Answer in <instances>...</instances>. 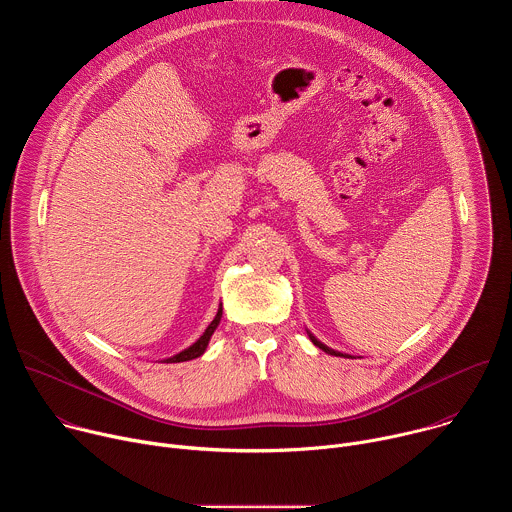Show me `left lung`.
Returning <instances> with one entry per match:
<instances>
[{"label":"left lung","instance_id":"obj_1","mask_svg":"<svg viewBox=\"0 0 512 512\" xmlns=\"http://www.w3.org/2000/svg\"><path fill=\"white\" fill-rule=\"evenodd\" d=\"M310 338H312V342H314V344H316V346H318V348H322V350H324V352H328V354H332V356H342V354H340V352H334V350H330V348H328V346H324V344H322V342H318V340H316V338H314V336H310Z\"/></svg>","mask_w":512,"mask_h":512}]
</instances>
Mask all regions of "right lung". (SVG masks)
Returning a JSON list of instances; mask_svg holds the SVG:
<instances>
[{"label":"right lung","instance_id":"1","mask_svg":"<svg viewBox=\"0 0 512 512\" xmlns=\"http://www.w3.org/2000/svg\"><path fill=\"white\" fill-rule=\"evenodd\" d=\"M221 316H223V308H218V312H216V316H214V320L210 322V326L204 330V334L190 346V348H186L184 352H180V354H176V356H172V358H168L166 362H184V360H192V358H198L204 350H206V346H208V340H210V336L214 334V330H216V326H218V322H221Z\"/></svg>","mask_w":512,"mask_h":512}]
</instances>
